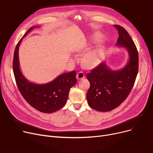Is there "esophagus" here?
I'll use <instances>...</instances> for the list:
<instances>
[{
  "label": "esophagus",
  "mask_w": 153,
  "mask_h": 153,
  "mask_svg": "<svg viewBox=\"0 0 153 153\" xmlns=\"http://www.w3.org/2000/svg\"><path fill=\"white\" fill-rule=\"evenodd\" d=\"M84 77H85V74H84V73L82 71H79L76 74V78L78 79H83Z\"/></svg>",
  "instance_id": "1"
}]
</instances>
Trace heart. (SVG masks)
<instances>
[{
  "label": "heart",
  "instance_id": "1",
  "mask_svg": "<svg viewBox=\"0 0 153 153\" xmlns=\"http://www.w3.org/2000/svg\"><path fill=\"white\" fill-rule=\"evenodd\" d=\"M98 40V36L95 34L92 37L91 40L94 42ZM101 57V50L100 48L97 47L91 52L86 53L83 59V63L86 67L92 68L97 66L100 63Z\"/></svg>",
  "mask_w": 153,
  "mask_h": 153
}]
</instances>
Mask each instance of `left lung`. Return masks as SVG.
<instances>
[{"instance_id": "obj_1", "label": "left lung", "mask_w": 153, "mask_h": 153, "mask_svg": "<svg viewBox=\"0 0 153 153\" xmlns=\"http://www.w3.org/2000/svg\"><path fill=\"white\" fill-rule=\"evenodd\" d=\"M114 27L119 34L116 46L126 48L129 55L126 66L113 71L103 62L86 76L90 83L86 94L88 105L93 110L101 112L113 110L126 99L138 71V52L133 40L124 28L118 25Z\"/></svg>"}]
</instances>
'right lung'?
<instances>
[{
  "label": "right lung",
  "mask_w": 153,
  "mask_h": 153,
  "mask_svg": "<svg viewBox=\"0 0 153 153\" xmlns=\"http://www.w3.org/2000/svg\"><path fill=\"white\" fill-rule=\"evenodd\" d=\"M36 27L29 28L17 43L13 55V74L19 91L27 102L40 112L51 113L60 110L66 103L70 88L76 83V72L63 74L45 84L33 83L25 78L20 69L19 48L22 39Z\"/></svg>",
  "instance_id": "right-lung-1"
}]
</instances>
